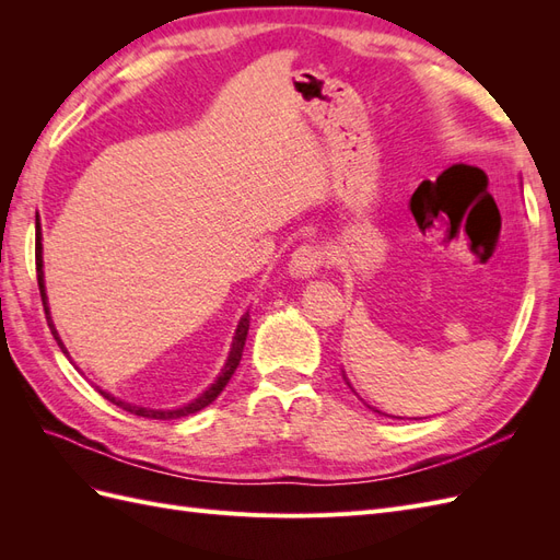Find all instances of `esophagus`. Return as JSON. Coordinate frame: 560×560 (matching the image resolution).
<instances>
[{
    "instance_id": "obj_1",
    "label": "esophagus",
    "mask_w": 560,
    "mask_h": 560,
    "mask_svg": "<svg viewBox=\"0 0 560 560\" xmlns=\"http://www.w3.org/2000/svg\"><path fill=\"white\" fill-rule=\"evenodd\" d=\"M325 264V252L317 245H301L294 249L290 259V276L292 278H313Z\"/></svg>"
}]
</instances>
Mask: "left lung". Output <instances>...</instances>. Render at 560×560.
Returning a JSON list of instances; mask_svg holds the SVG:
<instances>
[{
  "mask_svg": "<svg viewBox=\"0 0 560 560\" xmlns=\"http://www.w3.org/2000/svg\"><path fill=\"white\" fill-rule=\"evenodd\" d=\"M350 385V383H348ZM350 389H352V385H350ZM352 393H354V389H352ZM393 418H399V416H393Z\"/></svg>",
  "mask_w": 560,
  "mask_h": 560,
  "instance_id": "left-lung-1",
  "label": "left lung"
}]
</instances>
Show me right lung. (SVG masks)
Returning a JSON list of instances; mask_svg holds the SVG:
<instances>
[{
	"label": "right lung",
	"instance_id": "add662e5",
	"mask_svg": "<svg viewBox=\"0 0 560 560\" xmlns=\"http://www.w3.org/2000/svg\"><path fill=\"white\" fill-rule=\"evenodd\" d=\"M42 249H44V247H42V224H39V214H37V247H35V254H37V280H39V294H42V301H44V311H46V319H48V329H50V334H54V338L58 341L60 350L67 354V358H70V352H67V348H65V343H62V338H60V334H58V329H56V325H54V319H50L48 296H46V284H44V257H42ZM247 331H249V313H245V315L241 317V322H238V329H235V336H233V341H231L229 358H226V362H224V369L219 371L217 381H214L208 389H202V395H198V397H196V399H191L189 404L179 406V409H149V406H138V404H128V401H124V399H118V397H114V395L105 393V389H100L97 385H95V389H97V393L103 395L105 399H109L112 404L121 406L124 411L135 413V416H142V418L173 420V418L191 416V413H196V411H200V409H206L208 404H212V401L219 397V393H222V389L226 387V383L231 381V376L235 374V369H238L241 358H243V348H245Z\"/></svg>",
	"mask_w": 560,
	"mask_h": 560
}]
</instances>
